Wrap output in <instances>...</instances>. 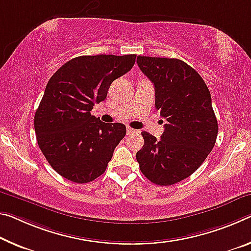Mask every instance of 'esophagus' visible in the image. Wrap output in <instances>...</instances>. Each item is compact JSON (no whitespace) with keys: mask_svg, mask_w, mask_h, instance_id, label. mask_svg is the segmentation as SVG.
I'll return each instance as SVG.
<instances>
[{"mask_svg":"<svg viewBox=\"0 0 251 251\" xmlns=\"http://www.w3.org/2000/svg\"><path fill=\"white\" fill-rule=\"evenodd\" d=\"M126 130H127V135H130V134H135V133H137V130H136V129H134V128H132V127H129V126H127Z\"/></svg>","mask_w":251,"mask_h":251,"instance_id":"obj_1","label":"esophagus"}]
</instances>
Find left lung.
<instances>
[{
    "label": "left lung",
    "instance_id": "left-lung-1",
    "mask_svg": "<svg viewBox=\"0 0 251 251\" xmlns=\"http://www.w3.org/2000/svg\"><path fill=\"white\" fill-rule=\"evenodd\" d=\"M137 65L155 89V108L166 119L161 140L143 132L136 153L142 173L157 185H172L196 172L211 152L218 122L203 79L178 59L138 55Z\"/></svg>",
    "mask_w": 251,
    "mask_h": 251
}]
</instances>
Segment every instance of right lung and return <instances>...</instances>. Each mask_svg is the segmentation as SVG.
<instances>
[{"instance_id": "1", "label": "right lung", "mask_w": 251, "mask_h": 251, "mask_svg": "<svg viewBox=\"0 0 251 251\" xmlns=\"http://www.w3.org/2000/svg\"><path fill=\"white\" fill-rule=\"evenodd\" d=\"M135 54L80 55L48 81L34 115L40 150L55 172L75 183L100 176L126 135L121 123L107 124L90 114L105 100L115 79L133 68Z\"/></svg>"}]
</instances>
